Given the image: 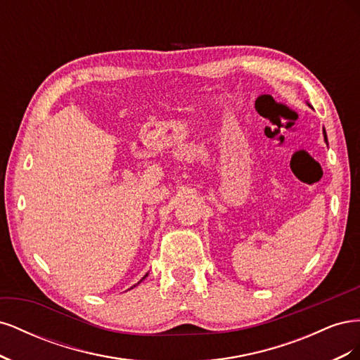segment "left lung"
I'll use <instances>...</instances> for the list:
<instances>
[{
  "label": "left lung",
  "mask_w": 360,
  "mask_h": 360,
  "mask_svg": "<svg viewBox=\"0 0 360 360\" xmlns=\"http://www.w3.org/2000/svg\"><path fill=\"white\" fill-rule=\"evenodd\" d=\"M309 105V103H308ZM311 106V105H309ZM323 135H324V141H326V138H328V135H326V130H324V127H323Z\"/></svg>",
  "instance_id": "8db88e82"
}]
</instances>
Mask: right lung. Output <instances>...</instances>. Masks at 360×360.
<instances>
[{
	"label": "right lung",
	"mask_w": 360,
	"mask_h": 360,
	"mask_svg": "<svg viewBox=\"0 0 360 360\" xmlns=\"http://www.w3.org/2000/svg\"><path fill=\"white\" fill-rule=\"evenodd\" d=\"M147 276H148V274H147V275H146V276H144V278H143V279H141V281H139V282H138V284H141V282H143V281H144V279H146V278H147ZM138 284H135V285H134V287H136V285H138ZM134 287H130V288H134Z\"/></svg>",
	"instance_id": "add662e5"
}]
</instances>
